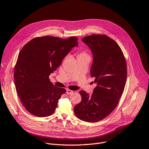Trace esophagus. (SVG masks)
<instances>
[{
  "instance_id": "34e87169",
  "label": "esophagus",
  "mask_w": 149,
  "mask_h": 149,
  "mask_svg": "<svg viewBox=\"0 0 149 149\" xmlns=\"http://www.w3.org/2000/svg\"><path fill=\"white\" fill-rule=\"evenodd\" d=\"M74 93V91L70 90V89H68L66 90V94H68V95H70V94H72Z\"/></svg>"
}]
</instances>
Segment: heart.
I'll use <instances>...</instances> for the list:
<instances>
[{"label":"heart","mask_w":149,"mask_h":149,"mask_svg":"<svg viewBox=\"0 0 149 149\" xmlns=\"http://www.w3.org/2000/svg\"><path fill=\"white\" fill-rule=\"evenodd\" d=\"M90 58V55L88 53L86 50H83L82 52H81L77 56V58Z\"/></svg>","instance_id":"b5f03b06"}]
</instances>
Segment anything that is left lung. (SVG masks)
Here are the masks:
<instances>
[{
    "instance_id": "8db88e82",
    "label": "left lung",
    "mask_w": 149,
    "mask_h": 149,
    "mask_svg": "<svg viewBox=\"0 0 149 149\" xmlns=\"http://www.w3.org/2000/svg\"><path fill=\"white\" fill-rule=\"evenodd\" d=\"M82 41L93 53L90 74L97 86L91 97L84 91H79L81 101L74 110L78 119L96 123L107 117L117 106L126 83L127 63L120 47L107 36L92 34L83 37Z\"/></svg>"
}]
</instances>
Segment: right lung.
<instances>
[{
	"label": "right lung",
	"instance_id": "right-lung-1",
	"mask_svg": "<svg viewBox=\"0 0 149 149\" xmlns=\"http://www.w3.org/2000/svg\"><path fill=\"white\" fill-rule=\"evenodd\" d=\"M75 46L78 38L53 36L36 37L21 50L14 70L19 98L25 109L38 117L53 113L59 99L66 92L50 81L49 75Z\"/></svg>",
	"mask_w": 149,
	"mask_h": 149
}]
</instances>
